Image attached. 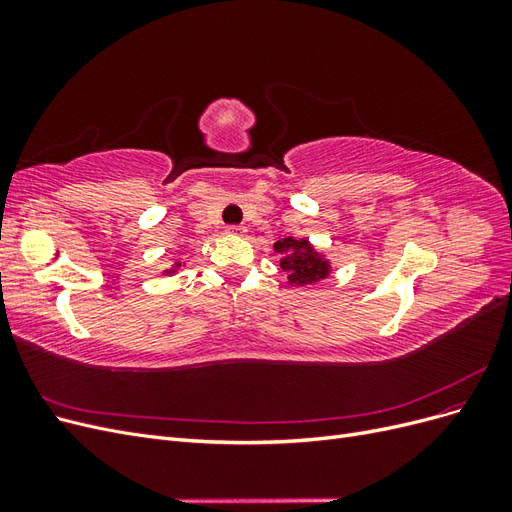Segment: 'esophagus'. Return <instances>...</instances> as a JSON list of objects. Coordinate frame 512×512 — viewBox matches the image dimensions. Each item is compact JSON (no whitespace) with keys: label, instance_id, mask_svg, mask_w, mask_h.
Returning a JSON list of instances; mask_svg holds the SVG:
<instances>
[{"label":"esophagus","instance_id":"1","mask_svg":"<svg viewBox=\"0 0 512 512\" xmlns=\"http://www.w3.org/2000/svg\"><path fill=\"white\" fill-rule=\"evenodd\" d=\"M226 232H228V235H237V237H241V235H245V226L232 224V226H228V228H226Z\"/></svg>","mask_w":512,"mask_h":512}]
</instances>
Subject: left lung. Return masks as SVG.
Masks as SVG:
<instances>
[{
  "mask_svg": "<svg viewBox=\"0 0 512 512\" xmlns=\"http://www.w3.org/2000/svg\"><path fill=\"white\" fill-rule=\"evenodd\" d=\"M275 252L280 254V267L288 273V282L305 286V284H316L331 273V262L324 260L322 254H318L312 243L307 239H292L286 237L277 241Z\"/></svg>",
  "mask_w": 512,
  "mask_h": 512,
  "instance_id": "1",
  "label": "left lung"
}]
</instances>
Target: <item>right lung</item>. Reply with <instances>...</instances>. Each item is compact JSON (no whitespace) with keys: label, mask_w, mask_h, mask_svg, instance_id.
Listing matches in <instances>:
<instances>
[{"label":"right lung","mask_w":512,"mask_h":512,"mask_svg":"<svg viewBox=\"0 0 512 512\" xmlns=\"http://www.w3.org/2000/svg\"><path fill=\"white\" fill-rule=\"evenodd\" d=\"M179 267H181V262H175V267H173V269H166L164 273H166V275H170V273H175Z\"/></svg>","instance_id":"1"}]
</instances>
